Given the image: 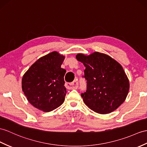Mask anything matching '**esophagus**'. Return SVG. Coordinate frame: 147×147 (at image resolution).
<instances>
[{
  "mask_svg": "<svg viewBox=\"0 0 147 147\" xmlns=\"http://www.w3.org/2000/svg\"><path fill=\"white\" fill-rule=\"evenodd\" d=\"M65 86L67 88L69 89H76L78 87V80L76 79L71 83H66Z\"/></svg>",
  "mask_w": 147,
  "mask_h": 147,
  "instance_id": "34e87169",
  "label": "esophagus"
}]
</instances>
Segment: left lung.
Returning <instances> with one entry per match:
<instances>
[{"label": "left lung", "mask_w": 147, "mask_h": 147, "mask_svg": "<svg viewBox=\"0 0 147 147\" xmlns=\"http://www.w3.org/2000/svg\"><path fill=\"white\" fill-rule=\"evenodd\" d=\"M85 67L87 90L82 93L84 103L94 112L105 114L117 109L129 91V81L122 67L109 55L94 52L90 55H77Z\"/></svg>", "instance_id": "left-lung-1"}]
</instances>
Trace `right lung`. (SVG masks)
<instances>
[{
  "mask_svg": "<svg viewBox=\"0 0 147 147\" xmlns=\"http://www.w3.org/2000/svg\"><path fill=\"white\" fill-rule=\"evenodd\" d=\"M64 58L57 52L50 53L37 60L24 74L22 90L35 108L51 112L65 100L66 70L61 68Z\"/></svg>",
  "mask_w": 147,
  "mask_h": 147,
  "instance_id": "obj_1",
  "label": "right lung"
}]
</instances>
